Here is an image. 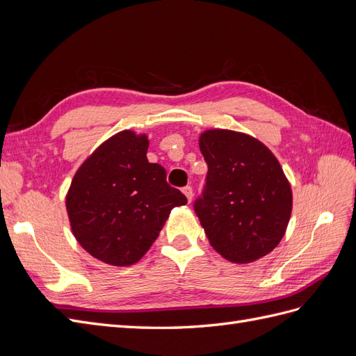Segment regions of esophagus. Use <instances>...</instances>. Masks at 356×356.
Masks as SVG:
<instances>
[{
  "mask_svg": "<svg viewBox=\"0 0 356 356\" xmlns=\"http://www.w3.org/2000/svg\"><path fill=\"white\" fill-rule=\"evenodd\" d=\"M182 193H184V195L187 196L188 202H191V200H193V196H195V193H193V188H191L190 186H186L184 188H182Z\"/></svg>",
  "mask_w": 356,
  "mask_h": 356,
  "instance_id": "1",
  "label": "esophagus"
}]
</instances>
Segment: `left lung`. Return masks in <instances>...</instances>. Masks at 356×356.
I'll return each instance as SVG.
<instances>
[{
    "instance_id": "8db88e82",
    "label": "left lung",
    "mask_w": 356,
    "mask_h": 356,
    "mask_svg": "<svg viewBox=\"0 0 356 356\" xmlns=\"http://www.w3.org/2000/svg\"><path fill=\"white\" fill-rule=\"evenodd\" d=\"M208 165L195 212L212 248L232 263H251L284 238L293 191L277 159L258 139L224 129L200 135Z\"/></svg>"
}]
</instances>
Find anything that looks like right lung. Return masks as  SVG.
<instances>
[{
	"label": "right lung",
	"mask_w": 356,
	"mask_h": 356,
	"mask_svg": "<svg viewBox=\"0 0 356 356\" xmlns=\"http://www.w3.org/2000/svg\"><path fill=\"white\" fill-rule=\"evenodd\" d=\"M148 139L118 132L84 161L67 195L75 239L98 260L131 266L143 258L172 208L187 197L166 181V170L147 160Z\"/></svg>",
	"instance_id": "add662e5"
}]
</instances>
